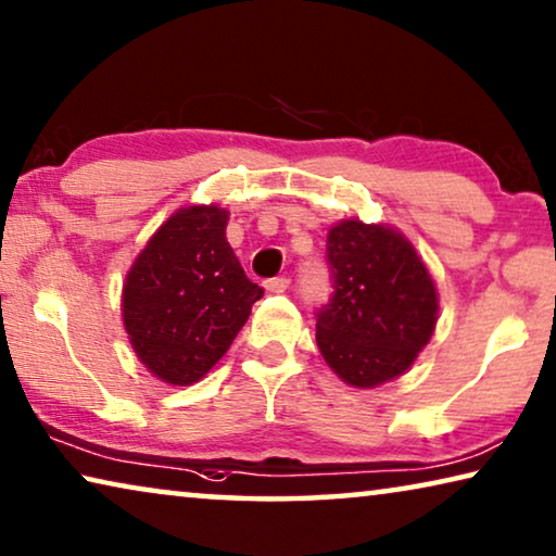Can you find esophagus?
I'll list each match as a JSON object with an SVG mask.
<instances>
[{
	"label": "esophagus",
	"mask_w": 556,
	"mask_h": 556,
	"mask_svg": "<svg viewBox=\"0 0 556 556\" xmlns=\"http://www.w3.org/2000/svg\"><path fill=\"white\" fill-rule=\"evenodd\" d=\"M264 287H267V292H285L289 289V277H271L264 281Z\"/></svg>",
	"instance_id": "obj_1"
}]
</instances>
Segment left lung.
I'll list each match as a JSON object with an SVG mask.
<instances>
[{
	"instance_id": "left-lung-1",
	"label": "left lung",
	"mask_w": 556,
	"mask_h": 556,
	"mask_svg": "<svg viewBox=\"0 0 556 556\" xmlns=\"http://www.w3.org/2000/svg\"><path fill=\"white\" fill-rule=\"evenodd\" d=\"M329 302L317 309V344L352 387L404 375L437 325V289L414 247L382 225L339 222L327 235Z\"/></svg>"
}]
</instances>
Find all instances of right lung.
Listing matches in <instances>:
<instances>
[{
	"mask_svg": "<svg viewBox=\"0 0 556 556\" xmlns=\"http://www.w3.org/2000/svg\"><path fill=\"white\" fill-rule=\"evenodd\" d=\"M229 212L187 206L149 239L124 281V329L154 377L187 387L235 342L264 289L227 242Z\"/></svg>",
	"mask_w": 556,
	"mask_h": 556,
	"instance_id": "obj_1",
	"label": "right lung"
}]
</instances>
